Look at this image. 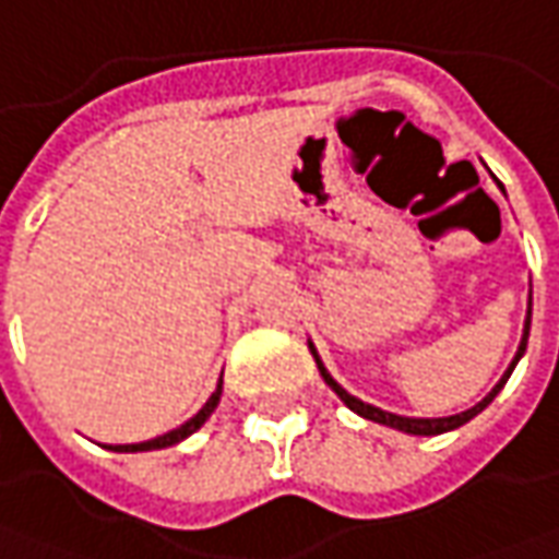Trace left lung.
Listing matches in <instances>:
<instances>
[{
	"label": "left lung",
	"mask_w": 559,
	"mask_h": 559,
	"mask_svg": "<svg viewBox=\"0 0 559 559\" xmlns=\"http://www.w3.org/2000/svg\"><path fill=\"white\" fill-rule=\"evenodd\" d=\"M530 317H533V310L526 313V325H523L521 349H518V356H514V361H511V368H508V371H506V377H502V380H499V383L492 386V392H490V395H487V399H484V402H478V404H475V407H468V411H463V414H456V417H438V419L399 417V414H386V411H380V407H374V404L359 402V399H356V395H349V392H346L344 386H337V380H334V377H331L329 371H325V365L319 361L317 349H313V346H310V349H313V359H317L319 374H322V380H325L331 390L341 395V402H344L346 407H349V411H356L359 417L374 419V423H383V426H392V429H402V432H411V435H441V432H450V429H460L463 423H468V419H472V417H478L480 411H484V407H487V404H490L492 399L499 395V390L506 386V380H508V377H511V371H514V365H518V359H521V356H523V349H526V337H530Z\"/></svg>",
	"instance_id": "left-lung-1"
}]
</instances>
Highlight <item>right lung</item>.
<instances>
[{
	"label": "right lung",
	"instance_id": "obj_1",
	"mask_svg": "<svg viewBox=\"0 0 559 559\" xmlns=\"http://www.w3.org/2000/svg\"><path fill=\"white\" fill-rule=\"evenodd\" d=\"M218 399H222V383H218V390H215L213 395H210V402L203 404L198 414L188 419V423H182L179 429H173V432L160 435V438H152V441H142V444H115V448H111V444H109V450H118V453H136V450L173 448V444H179V441H182V438H188V435H191V432H198L200 426H203V423L210 419V414H213V411H215V404H218Z\"/></svg>",
	"mask_w": 559,
	"mask_h": 559
}]
</instances>
